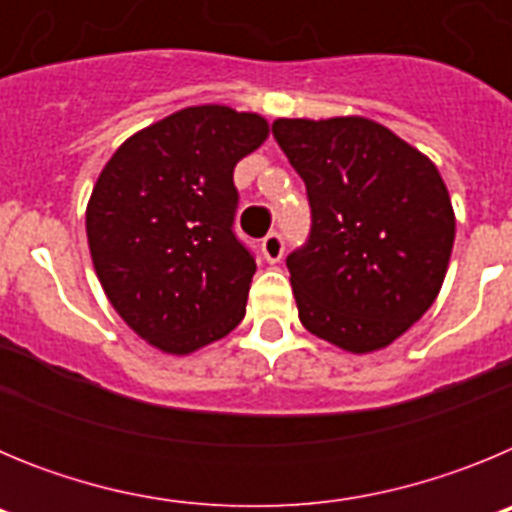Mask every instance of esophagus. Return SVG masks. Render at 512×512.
Segmentation results:
<instances>
[{
    "instance_id": "obj_1",
    "label": "esophagus",
    "mask_w": 512,
    "mask_h": 512,
    "mask_svg": "<svg viewBox=\"0 0 512 512\" xmlns=\"http://www.w3.org/2000/svg\"><path fill=\"white\" fill-rule=\"evenodd\" d=\"M261 251H264V259L269 261V264H277L279 259L284 256V238L282 233H269L261 241Z\"/></svg>"
}]
</instances>
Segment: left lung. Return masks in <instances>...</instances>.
Here are the masks:
<instances>
[{
	"mask_svg": "<svg viewBox=\"0 0 512 512\" xmlns=\"http://www.w3.org/2000/svg\"><path fill=\"white\" fill-rule=\"evenodd\" d=\"M271 133L310 200V235L287 256L302 325L351 354L390 346L449 269L456 220L441 174L366 117H282Z\"/></svg>",
	"mask_w": 512,
	"mask_h": 512,
	"instance_id": "left-lung-1",
	"label": "left lung"
}]
</instances>
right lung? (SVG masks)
Listing matches in <instances>:
<instances>
[{
    "instance_id": "right-lung-1",
    "label": "right lung",
    "mask_w": 512,
    "mask_h": 512,
    "mask_svg": "<svg viewBox=\"0 0 512 512\" xmlns=\"http://www.w3.org/2000/svg\"><path fill=\"white\" fill-rule=\"evenodd\" d=\"M266 135L253 112L187 107L125 140L94 184L87 238L104 295L166 354H192L246 315L256 259L233 230V169Z\"/></svg>"
}]
</instances>
